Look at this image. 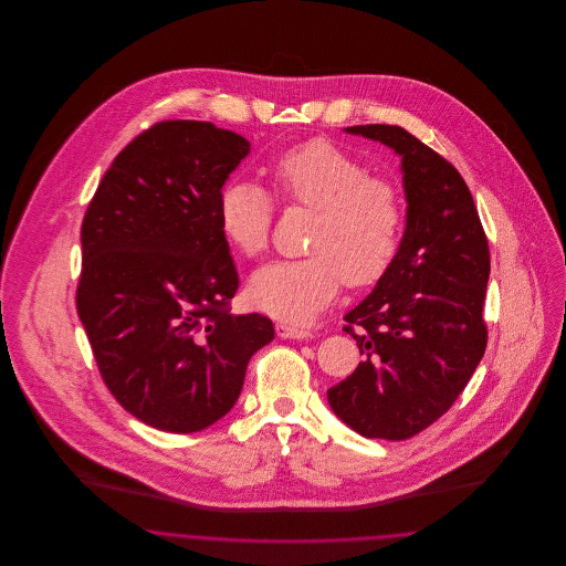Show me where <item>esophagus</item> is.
I'll return each instance as SVG.
<instances>
[{
  "label": "esophagus",
  "mask_w": 566,
  "mask_h": 566,
  "mask_svg": "<svg viewBox=\"0 0 566 566\" xmlns=\"http://www.w3.org/2000/svg\"><path fill=\"white\" fill-rule=\"evenodd\" d=\"M275 333L282 339H307V337H312L310 328H303V326H295V324L289 323L275 324Z\"/></svg>",
  "instance_id": "34e87169"
}]
</instances>
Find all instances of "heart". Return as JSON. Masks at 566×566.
<instances>
[{
	"instance_id": "obj_1",
	"label": "heart",
	"mask_w": 566,
	"mask_h": 566,
	"mask_svg": "<svg viewBox=\"0 0 566 566\" xmlns=\"http://www.w3.org/2000/svg\"><path fill=\"white\" fill-rule=\"evenodd\" d=\"M277 192L318 212L307 250L298 261H273L248 284L250 301L286 323H310L339 295L377 284L392 268L403 233V206L397 189L371 178L365 163L337 144L314 137L282 153L271 165ZM273 201L248 180H229L218 195V224L243 256L270 243Z\"/></svg>"
}]
</instances>
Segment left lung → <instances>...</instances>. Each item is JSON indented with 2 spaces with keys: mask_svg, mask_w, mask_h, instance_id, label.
<instances>
[{
  "mask_svg": "<svg viewBox=\"0 0 566 566\" xmlns=\"http://www.w3.org/2000/svg\"><path fill=\"white\" fill-rule=\"evenodd\" d=\"M344 132L401 157L407 212L392 268L344 316L365 358L326 399L352 431L403 441L452 407L484 356L488 240L462 176L427 144L397 125Z\"/></svg>",
  "mask_w": 566,
  "mask_h": 566,
  "instance_id": "left-lung-1",
  "label": "left lung"
}]
</instances>
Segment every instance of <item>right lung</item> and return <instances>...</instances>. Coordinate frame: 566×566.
Masks as SVG:
<instances>
[{
  "mask_svg": "<svg viewBox=\"0 0 566 566\" xmlns=\"http://www.w3.org/2000/svg\"><path fill=\"white\" fill-rule=\"evenodd\" d=\"M248 153L245 137L212 123H157L120 150L84 214L82 326L109 392L159 431L227 416L275 333L227 307L240 277L218 195Z\"/></svg>",
  "mask_w": 566,
  "mask_h": 566,
  "instance_id": "right-lung-1",
  "label": "right lung"
}]
</instances>
